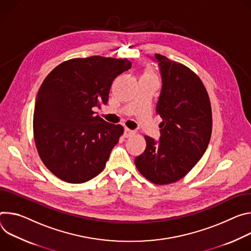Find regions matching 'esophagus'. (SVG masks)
<instances>
[{
	"label": "esophagus",
	"instance_id": "obj_1",
	"mask_svg": "<svg viewBox=\"0 0 251 251\" xmlns=\"http://www.w3.org/2000/svg\"><path fill=\"white\" fill-rule=\"evenodd\" d=\"M133 133H134L133 130H131V129H129V128H127V127H125V136H126V137L131 136Z\"/></svg>",
	"mask_w": 251,
	"mask_h": 251
}]
</instances>
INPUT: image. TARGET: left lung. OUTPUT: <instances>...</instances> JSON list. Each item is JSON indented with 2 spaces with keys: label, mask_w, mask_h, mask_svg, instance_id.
Masks as SVG:
<instances>
[{
  "label": "left lung",
  "mask_w": 251,
  "mask_h": 251,
  "mask_svg": "<svg viewBox=\"0 0 251 251\" xmlns=\"http://www.w3.org/2000/svg\"><path fill=\"white\" fill-rule=\"evenodd\" d=\"M161 89L155 111L162 122L159 140L146 136V151L134 158L145 177L155 184L184 176L205 152L212 117L208 95L201 78L187 67L155 53Z\"/></svg>",
  "instance_id": "obj_1"
}]
</instances>
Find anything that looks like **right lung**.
<instances>
[{
	"label": "right lung",
	"instance_id": "obj_1",
	"mask_svg": "<svg viewBox=\"0 0 251 251\" xmlns=\"http://www.w3.org/2000/svg\"><path fill=\"white\" fill-rule=\"evenodd\" d=\"M130 68L126 59L93 55L64 62L45 78L35 103L34 136L55 176L81 183L103 171L124 127L95 116L94 108L106 104L111 82Z\"/></svg>",
	"mask_w": 251,
	"mask_h": 251
}]
</instances>
